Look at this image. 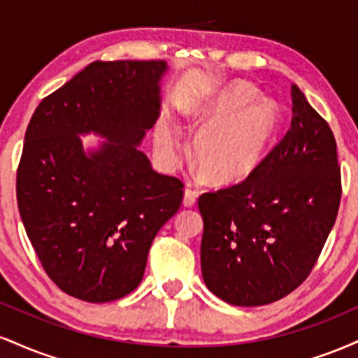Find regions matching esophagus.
<instances>
[{
  "instance_id": "1",
  "label": "esophagus",
  "mask_w": 358,
  "mask_h": 358,
  "mask_svg": "<svg viewBox=\"0 0 358 358\" xmlns=\"http://www.w3.org/2000/svg\"><path fill=\"white\" fill-rule=\"evenodd\" d=\"M196 196H199V190H195V188H185V196H183L185 207H193V205L196 203Z\"/></svg>"
}]
</instances>
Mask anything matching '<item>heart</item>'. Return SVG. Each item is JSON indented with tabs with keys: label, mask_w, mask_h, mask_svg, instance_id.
<instances>
[{
	"label": "heart",
	"mask_w": 358,
	"mask_h": 358,
	"mask_svg": "<svg viewBox=\"0 0 358 358\" xmlns=\"http://www.w3.org/2000/svg\"><path fill=\"white\" fill-rule=\"evenodd\" d=\"M193 116L207 126L193 143L196 165L213 183H234L261 165L278 126L279 108L271 101H259V90L250 84L232 82ZM158 145L171 155L178 138L163 129Z\"/></svg>",
	"instance_id": "b5f03b06"
}]
</instances>
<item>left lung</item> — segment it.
<instances>
[{
    "mask_svg": "<svg viewBox=\"0 0 358 358\" xmlns=\"http://www.w3.org/2000/svg\"><path fill=\"white\" fill-rule=\"evenodd\" d=\"M291 102V127L261 165L199 199L203 281L229 305H269L296 289L336 220L342 175L335 136L294 84Z\"/></svg>",
    "mask_w": 358,
    "mask_h": 358,
    "instance_id": "1",
    "label": "left lung"
}]
</instances>
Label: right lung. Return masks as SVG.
I'll list each match as a JSON object with an SVG mask.
<instances>
[{
  "mask_svg": "<svg viewBox=\"0 0 358 358\" xmlns=\"http://www.w3.org/2000/svg\"><path fill=\"white\" fill-rule=\"evenodd\" d=\"M163 60L92 62L35 109L16 171L24 231L64 293L108 303L134 291L183 182L156 173L139 145L159 114ZM110 139L87 157L77 134Z\"/></svg>",
  "mask_w": 358,
  "mask_h": 358,
  "instance_id": "right-lung-1",
  "label": "right lung"
}]
</instances>
